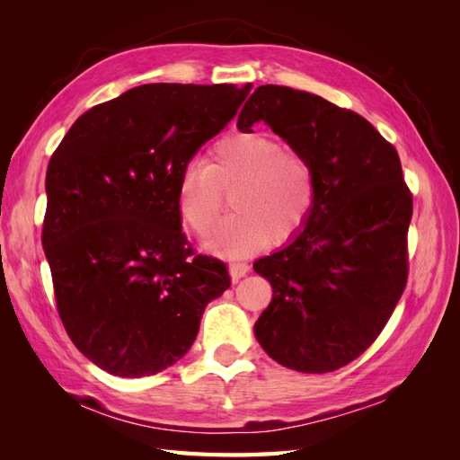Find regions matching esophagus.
Here are the masks:
<instances>
[{
	"label": "esophagus",
	"mask_w": 460,
	"mask_h": 460,
	"mask_svg": "<svg viewBox=\"0 0 460 460\" xmlns=\"http://www.w3.org/2000/svg\"><path fill=\"white\" fill-rule=\"evenodd\" d=\"M249 272V264L247 262H230V274L234 280H240Z\"/></svg>",
	"instance_id": "1"
}]
</instances>
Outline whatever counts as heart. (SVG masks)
I'll return each instance as SVG.
<instances>
[{
	"mask_svg": "<svg viewBox=\"0 0 460 460\" xmlns=\"http://www.w3.org/2000/svg\"><path fill=\"white\" fill-rule=\"evenodd\" d=\"M234 191V213L211 247L228 257H245L272 240L284 243L307 222L316 178L303 153L284 147L259 130L234 132L218 140L205 163H188L178 180V211L198 235H208Z\"/></svg>",
	"mask_w": 460,
	"mask_h": 460,
	"instance_id": "heart-1",
	"label": "heart"
}]
</instances>
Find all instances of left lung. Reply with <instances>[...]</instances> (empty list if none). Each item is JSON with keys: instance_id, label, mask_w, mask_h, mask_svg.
Here are the masks:
<instances>
[{"instance_id": "left-lung-1", "label": "left lung", "mask_w": 460, "mask_h": 460, "mask_svg": "<svg viewBox=\"0 0 460 460\" xmlns=\"http://www.w3.org/2000/svg\"><path fill=\"white\" fill-rule=\"evenodd\" d=\"M264 120L314 169L303 232L253 269L272 286L255 336L276 363L324 374L365 353L407 286L412 193L397 149L351 109L288 86H259L238 117Z\"/></svg>"}]
</instances>
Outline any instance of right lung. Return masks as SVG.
Returning a JSON list of instances; mask_svg holds the SVG:
<instances>
[{
    "label": "right lung",
    "instance_id": "right-lung-1",
    "mask_svg": "<svg viewBox=\"0 0 460 460\" xmlns=\"http://www.w3.org/2000/svg\"><path fill=\"white\" fill-rule=\"evenodd\" d=\"M252 84H144L92 107L53 151L41 245L76 349L120 378L172 367L226 264L182 232L178 180L238 113Z\"/></svg>",
    "mask_w": 460,
    "mask_h": 460
}]
</instances>
